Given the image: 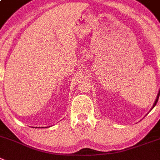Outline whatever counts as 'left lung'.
I'll return each mask as SVG.
<instances>
[{
  "mask_svg": "<svg viewBox=\"0 0 160 160\" xmlns=\"http://www.w3.org/2000/svg\"><path fill=\"white\" fill-rule=\"evenodd\" d=\"M159 93H160V89H159V93H158V95H157V97H156V101H155V103H154V105H153L152 108H153L155 107V106H156V104H157L158 100H159Z\"/></svg>",
  "mask_w": 160,
  "mask_h": 160,
  "instance_id": "obj_1",
  "label": "left lung"
}]
</instances>
